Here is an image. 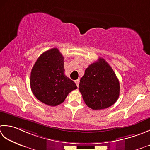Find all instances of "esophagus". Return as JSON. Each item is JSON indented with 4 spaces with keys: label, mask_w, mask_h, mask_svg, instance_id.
<instances>
[{
    "label": "esophagus",
    "mask_w": 150,
    "mask_h": 150,
    "mask_svg": "<svg viewBox=\"0 0 150 150\" xmlns=\"http://www.w3.org/2000/svg\"><path fill=\"white\" fill-rule=\"evenodd\" d=\"M75 83L76 84H77V86L78 87L79 86V79H77V80L75 81Z\"/></svg>",
    "instance_id": "obj_1"
}]
</instances>
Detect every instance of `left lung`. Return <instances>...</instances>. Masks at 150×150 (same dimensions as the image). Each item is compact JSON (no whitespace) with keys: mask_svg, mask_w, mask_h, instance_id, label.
Masks as SVG:
<instances>
[{"mask_svg":"<svg viewBox=\"0 0 150 150\" xmlns=\"http://www.w3.org/2000/svg\"><path fill=\"white\" fill-rule=\"evenodd\" d=\"M79 88L85 103L96 110L112 106L120 95L118 79L112 67L101 58L86 69Z\"/></svg>","mask_w":150,"mask_h":150,"instance_id":"obj_1","label":"left lung"}]
</instances>
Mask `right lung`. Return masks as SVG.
Returning <instances> with one entry per match:
<instances>
[{
    "instance_id": "right-lung-1",
    "label": "right lung",
    "mask_w": 150,
    "mask_h": 150,
    "mask_svg": "<svg viewBox=\"0 0 150 150\" xmlns=\"http://www.w3.org/2000/svg\"><path fill=\"white\" fill-rule=\"evenodd\" d=\"M64 71V57L57 48L40 56L32 67L30 79L32 92L38 100L49 106H57L77 88Z\"/></svg>"
}]
</instances>
